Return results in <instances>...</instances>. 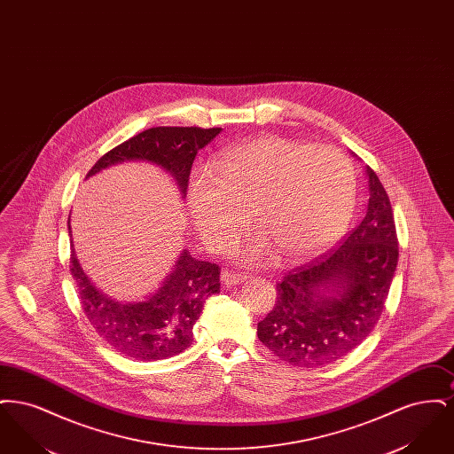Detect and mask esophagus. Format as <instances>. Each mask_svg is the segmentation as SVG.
I'll return each mask as SVG.
<instances>
[{
    "label": "esophagus",
    "instance_id": "34e87169",
    "mask_svg": "<svg viewBox=\"0 0 454 454\" xmlns=\"http://www.w3.org/2000/svg\"><path fill=\"white\" fill-rule=\"evenodd\" d=\"M221 279H223L226 287H231V286H237V284L247 281V276H245V274H237V272L224 270L223 276H221Z\"/></svg>",
    "mask_w": 454,
    "mask_h": 454
}]
</instances>
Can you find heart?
Wrapping results in <instances>:
<instances>
[{"mask_svg": "<svg viewBox=\"0 0 454 454\" xmlns=\"http://www.w3.org/2000/svg\"><path fill=\"white\" fill-rule=\"evenodd\" d=\"M213 172L191 178L187 207L215 254L233 248L250 224L248 213L262 235L241 252L247 260L278 250L291 260L315 257L344 235L354 216V170L332 146L265 136L224 150Z\"/></svg>", "mask_w": 454, "mask_h": 454, "instance_id": "obj_1", "label": "heart"}]
</instances>
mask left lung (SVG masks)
<instances>
[{
	"instance_id": "left-lung-1",
	"label": "left lung",
	"mask_w": 454,
	"mask_h": 454,
	"mask_svg": "<svg viewBox=\"0 0 454 454\" xmlns=\"http://www.w3.org/2000/svg\"><path fill=\"white\" fill-rule=\"evenodd\" d=\"M367 213L344 243L289 272L278 302L259 322V340L293 366L332 364L352 352L378 324L398 263L389 197L366 167Z\"/></svg>"
}]
</instances>
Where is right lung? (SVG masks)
<instances>
[{"label":"right lung","mask_w":454,"mask_h":454,"mask_svg":"<svg viewBox=\"0 0 454 454\" xmlns=\"http://www.w3.org/2000/svg\"><path fill=\"white\" fill-rule=\"evenodd\" d=\"M221 128H152L106 153L88 176L122 163L150 161L170 173L185 195L195 154L209 145ZM67 230L69 219H67ZM71 233V231H69ZM69 270L78 296L97 333L119 354L139 361H160L180 354L194 340V325L206 301L219 293V265L197 260L184 250L172 272L145 301L119 302L107 298L88 279L71 241Z\"/></svg>","instance_id":"1"}]
</instances>
